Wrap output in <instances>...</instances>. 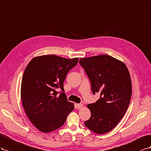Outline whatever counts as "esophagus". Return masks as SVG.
Instances as JSON below:
<instances>
[{"label":"esophagus","instance_id":"34e87169","mask_svg":"<svg viewBox=\"0 0 151 151\" xmlns=\"http://www.w3.org/2000/svg\"><path fill=\"white\" fill-rule=\"evenodd\" d=\"M83 107V104H76V107L78 109H81V108H82V107Z\"/></svg>","mask_w":151,"mask_h":151}]
</instances>
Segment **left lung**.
<instances>
[{"mask_svg":"<svg viewBox=\"0 0 151 151\" xmlns=\"http://www.w3.org/2000/svg\"><path fill=\"white\" fill-rule=\"evenodd\" d=\"M91 82L93 94L100 99L87 107L91 116L85 125L97 134H104L117 125L128 109L132 81L123 62L108 55L81 58L79 61Z\"/></svg>","mask_w":151,"mask_h":151,"instance_id":"8db88e82","label":"left lung"}]
</instances>
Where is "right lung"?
Returning a JSON list of instances; mask_svg holds the SVG:
<instances>
[{
  "label": "right lung",
  "mask_w": 151,
  "mask_h": 151,
  "mask_svg": "<svg viewBox=\"0 0 151 151\" xmlns=\"http://www.w3.org/2000/svg\"><path fill=\"white\" fill-rule=\"evenodd\" d=\"M79 58L66 59L55 55L33 58L24 71L21 98L28 118L38 130L49 133L63 125L74 104L67 101L63 83Z\"/></svg>",
  "instance_id": "add662e5"
}]
</instances>
